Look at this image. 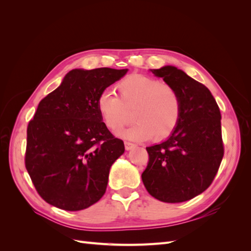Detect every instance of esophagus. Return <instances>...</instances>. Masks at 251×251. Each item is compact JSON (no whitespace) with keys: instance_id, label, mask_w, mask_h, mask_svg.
I'll use <instances>...</instances> for the list:
<instances>
[{"instance_id":"obj_1","label":"esophagus","mask_w":251,"mask_h":251,"mask_svg":"<svg viewBox=\"0 0 251 251\" xmlns=\"http://www.w3.org/2000/svg\"><path fill=\"white\" fill-rule=\"evenodd\" d=\"M135 147H136V146H135L134 143H132V142H128V141H126V142H125V148H126V151H131V150H133Z\"/></svg>"}]
</instances>
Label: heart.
I'll return each mask as SVG.
<instances>
[{
  "instance_id": "obj_1",
  "label": "heart",
  "mask_w": 251,
  "mask_h": 251,
  "mask_svg": "<svg viewBox=\"0 0 251 251\" xmlns=\"http://www.w3.org/2000/svg\"><path fill=\"white\" fill-rule=\"evenodd\" d=\"M119 98L110 91L97 97L96 109L103 124L113 132L130 121L127 110L133 107L134 125L123 133L135 141L168 138L181 118L182 102L178 91L169 83L141 74H132L116 86Z\"/></svg>"
}]
</instances>
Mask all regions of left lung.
Returning <instances> with one entry per match:
<instances>
[{
    "mask_svg": "<svg viewBox=\"0 0 251 251\" xmlns=\"http://www.w3.org/2000/svg\"><path fill=\"white\" fill-rule=\"evenodd\" d=\"M151 71L178 91L182 112L170 137L147 148L142 182L159 201L184 202L208 188L218 173L224 155L221 113L210 91L178 68Z\"/></svg>",
    "mask_w": 251,
    "mask_h": 251,
    "instance_id": "1",
    "label": "left lung"
}]
</instances>
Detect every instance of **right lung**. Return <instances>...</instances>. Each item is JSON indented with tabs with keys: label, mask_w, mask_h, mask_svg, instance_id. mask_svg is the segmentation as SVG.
Masks as SVG:
<instances>
[{
	"label": "right lung",
	"mask_w": 251,
	"mask_h": 251,
	"mask_svg": "<svg viewBox=\"0 0 251 251\" xmlns=\"http://www.w3.org/2000/svg\"><path fill=\"white\" fill-rule=\"evenodd\" d=\"M126 72L71 70L29 121L25 165L36 192L53 206L81 210L104 195L110 169L125 144L102 123L96 100Z\"/></svg>",
	"instance_id": "1"
}]
</instances>
